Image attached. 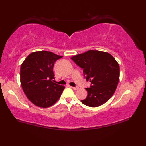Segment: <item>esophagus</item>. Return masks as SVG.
I'll return each instance as SVG.
<instances>
[{
	"label": "esophagus",
	"instance_id": "obj_1",
	"mask_svg": "<svg viewBox=\"0 0 146 146\" xmlns=\"http://www.w3.org/2000/svg\"><path fill=\"white\" fill-rule=\"evenodd\" d=\"M71 88H72L73 90H78V87H72V86Z\"/></svg>",
	"mask_w": 146,
	"mask_h": 146
}]
</instances>
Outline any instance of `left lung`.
Returning <instances> with one entry per match:
<instances>
[{"instance_id": "left-lung-1", "label": "left lung", "mask_w": 146, "mask_h": 146, "mask_svg": "<svg viewBox=\"0 0 146 146\" xmlns=\"http://www.w3.org/2000/svg\"><path fill=\"white\" fill-rule=\"evenodd\" d=\"M83 69L84 77L91 83L86 98L81 102L86 106L97 107L107 102L115 92L119 80V65L107 52L88 50L71 57Z\"/></svg>"}]
</instances>
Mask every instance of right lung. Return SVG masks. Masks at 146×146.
<instances>
[{
  "label": "right lung",
  "mask_w": 146,
  "mask_h": 146,
  "mask_svg": "<svg viewBox=\"0 0 146 146\" xmlns=\"http://www.w3.org/2000/svg\"><path fill=\"white\" fill-rule=\"evenodd\" d=\"M62 56L48 51L35 52L22 63L20 80L27 98L39 107L47 108L58 100L65 88L54 82V64Z\"/></svg>",
  "instance_id": "right-lung-1"
}]
</instances>
